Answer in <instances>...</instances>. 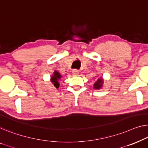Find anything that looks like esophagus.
Listing matches in <instances>:
<instances>
[{
  "instance_id": "1",
  "label": "esophagus",
  "mask_w": 148,
  "mask_h": 148,
  "mask_svg": "<svg viewBox=\"0 0 148 148\" xmlns=\"http://www.w3.org/2000/svg\"><path fill=\"white\" fill-rule=\"evenodd\" d=\"M78 74H79V71L78 70L74 69L72 70V74H73L74 76H77V75H78Z\"/></svg>"
}]
</instances>
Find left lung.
I'll use <instances>...</instances> for the list:
<instances>
[{"label": "left lung", "mask_w": 148, "mask_h": 148, "mask_svg": "<svg viewBox=\"0 0 148 148\" xmlns=\"http://www.w3.org/2000/svg\"><path fill=\"white\" fill-rule=\"evenodd\" d=\"M103 82V80L102 78H98V80H96V82L94 84V89H96V90L100 89V88L102 87Z\"/></svg>", "instance_id": "obj_1"}]
</instances>
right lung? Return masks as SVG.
Listing matches in <instances>:
<instances>
[{
    "label": "right lung",
    "instance_id": "right-lung-1",
    "mask_svg": "<svg viewBox=\"0 0 148 148\" xmlns=\"http://www.w3.org/2000/svg\"><path fill=\"white\" fill-rule=\"evenodd\" d=\"M61 78V75L58 71L54 72V74H53L52 76H51V82L53 84L54 86L56 88H58L59 86H60V84L58 82V80H60Z\"/></svg>",
    "mask_w": 148,
    "mask_h": 148
}]
</instances>
